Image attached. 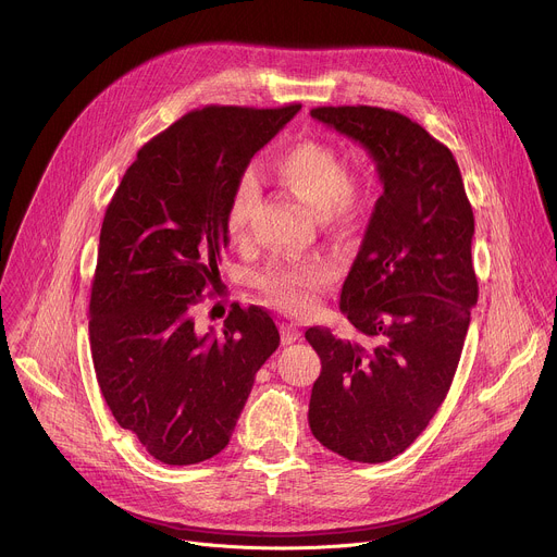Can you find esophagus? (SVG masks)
I'll return each instance as SVG.
<instances>
[{"label": "esophagus", "instance_id": "1", "mask_svg": "<svg viewBox=\"0 0 557 557\" xmlns=\"http://www.w3.org/2000/svg\"><path fill=\"white\" fill-rule=\"evenodd\" d=\"M301 339V331L297 329V324H293V322H284L282 324V344H295V342H299Z\"/></svg>", "mask_w": 557, "mask_h": 557}]
</instances>
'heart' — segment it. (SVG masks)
Wrapping results in <instances>:
<instances>
[{"label": "heart", "mask_w": 557, "mask_h": 557, "mask_svg": "<svg viewBox=\"0 0 557 557\" xmlns=\"http://www.w3.org/2000/svg\"><path fill=\"white\" fill-rule=\"evenodd\" d=\"M273 172L284 187L320 211L329 222H352L363 209V189L348 178L342 153L320 140H299L284 149ZM258 205V181L251 174L237 178L228 207L226 233L231 240H243L249 231L251 213ZM335 277V262L326 256L286 260L271 264L260 275L262 290L282 308L301 312L314 304V295Z\"/></svg>", "instance_id": "1"}]
</instances>
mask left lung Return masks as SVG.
Masks as SVG:
<instances>
[{
  "instance_id": "8db88e82",
  "label": "left lung",
  "mask_w": 557,
  "mask_h": 557,
  "mask_svg": "<svg viewBox=\"0 0 557 557\" xmlns=\"http://www.w3.org/2000/svg\"><path fill=\"white\" fill-rule=\"evenodd\" d=\"M310 116L359 143L383 191L342 288L355 339L306 331L322 359L312 436L357 462H385L428 428L451 385L479 280L473 211L451 151L408 116L370 106Z\"/></svg>"
}]
</instances>
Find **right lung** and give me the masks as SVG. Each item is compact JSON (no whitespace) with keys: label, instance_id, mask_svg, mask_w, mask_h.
Segmentation results:
<instances>
[{"label":"right lung","instance_id":"add662e5","mask_svg":"<svg viewBox=\"0 0 557 557\" xmlns=\"http://www.w3.org/2000/svg\"><path fill=\"white\" fill-rule=\"evenodd\" d=\"M299 108L185 114L138 149L106 211L90 297L97 381L116 423L165 465L228 445L280 346L260 306H235L222 335L196 333L191 312L220 282L237 178Z\"/></svg>","mask_w":557,"mask_h":557}]
</instances>
